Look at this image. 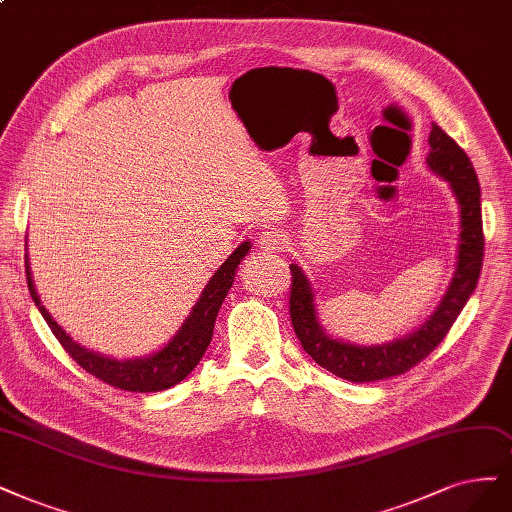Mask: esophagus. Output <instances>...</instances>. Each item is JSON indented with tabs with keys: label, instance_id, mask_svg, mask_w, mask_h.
<instances>
[{
	"label": "esophagus",
	"instance_id": "esophagus-1",
	"mask_svg": "<svg viewBox=\"0 0 512 512\" xmlns=\"http://www.w3.org/2000/svg\"><path fill=\"white\" fill-rule=\"evenodd\" d=\"M286 235L281 231H275V228H269L258 237V248L264 252H275V250H284L286 248Z\"/></svg>",
	"mask_w": 512,
	"mask_h": 512
}]
</instances>
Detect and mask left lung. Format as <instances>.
Segmentation results:
<instances>
[{"mask_svg": "<svg viewBox=\"0 0 512 512\" xmlns=\"http://www.w3.org/2000/svg\"><path fill=\"white\" fill-rule=\"evenodd\" d=\"M428 144V167L438 178L449 182L453 197L460 205V239H457L460 243H457L451 284L424 324L400 339L381 345H356L334 339L324 330L320 317H317L315 292L309 277L298 264H290V317L296 337L317 364L341 379L364 383L407 373L409 368L424 360L447 337L449 328L457 320V315L462 313L474 288H477L485 245L481 186L477 173H474L466 152L438 125H432Z\"/></svg>", "mask_w": 512, "mask_h": 512, "instance_id": "1", "label": "left lung"}]
</instances>
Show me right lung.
Returning <instances> with one entry per match:
<instances>
[{
    "mask_svg": "<svg viewBox=\"0 0 512 512\" xmlns=\"http://www.w3.org/2000/svg\"><path fill=\"white\" fill-rule=\"evenodd\" d=\"M250 248L252 243L243 241L239 248L222 262V267L207 281V286L203 288L199 301L195 303V307H192L182 328L175 332V337L163 349H158L154 354L144 358H129V360L103 356L99 351H91L82 347L80 343H76L55 320H52V315L42 305L38 290L33 286L27 256H25V273H27V286L35 307L40 309L46 324L50 326L52 334L59 339V343L65 347L67 354L72 356L86 370V373H91L97 379L110 383L112 387H116V390L146 394V392H163L167 387H173L175 383L184 381L192 370H195V366L205 354L207 345L211 343V337H214L216 317L228 290L233 286L239 262L245 258V254L250 252Z\"/></svg>",
    "mask_w": 512,
    "mask_h": 512,
    "instance_id": "add662e5",
    "label": "right lung"
}]
</instances>
